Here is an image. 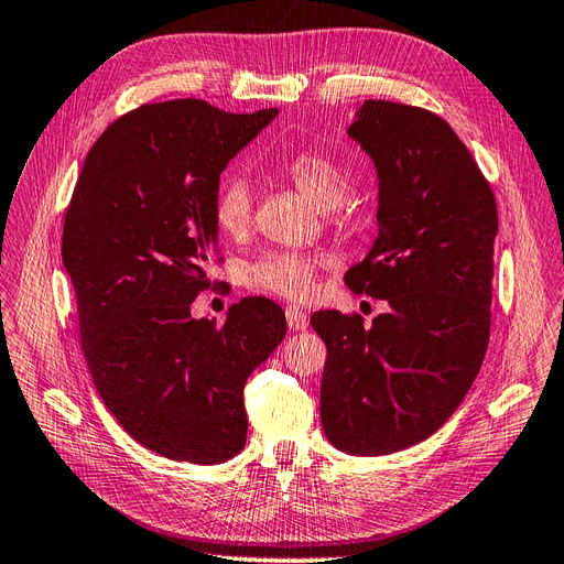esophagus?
<instances>
[{"instance_id":"obj_1","label":"esophagus","mask_w":564,"mask_h":564,"mask_svg":"<svg viewBox=\"0 0 564 564\" xmlns=\"http://www.w3.org/2000/svg\"><path fill=\"white\" fill-rule=\"evenodd\" d=\"M285 321H288V326H291V330H304L310 326V316H307V312L304 310H300V307H288L285 310Z\"/></svg>"}]
</instances>
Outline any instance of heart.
<instances>
[{"instance_id": "heart-1", "label": "heart", "mask_w": 564, "mask_h": 564, "mask_svg": "<svg viewBox=\"0 0 564 564\" xmlns=\"http://www.w3.org/2000/svg\"><path fill=\"white\" fill-rule=\"evenodd\" d=\"M285 176L321 210L340 205L347 193L343 170L321 153H300L285 165ZM213 217L221 236L240 238L252 224V193L246 180L231 176L217 191ZM318 260L293 250H269L243 267V283L252 291H264L288 300H304L314 291Z\"/></svg>"}]
</instances>
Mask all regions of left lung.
<instances>
[{
	"label": "left lung",
	"mask_w": 564,
	"mask_h": 564,
	"mask_svg": "<svg viewBox=\"0 0 564 564\" xmlns=\"http://www.w3.org/2000/svg\"><path fill=\"white\" fill-rule=\"evenodd\" d=\"M347 137L373 160L378 236L345 281L388 300L361 316L316 312L326 343L321 423L351 456H388L437 432L485 361L491 326V186L440 116L404 104L366 101Z\"/></svg>",
	"instance_id": "left-lung-1"
}]
</instances>
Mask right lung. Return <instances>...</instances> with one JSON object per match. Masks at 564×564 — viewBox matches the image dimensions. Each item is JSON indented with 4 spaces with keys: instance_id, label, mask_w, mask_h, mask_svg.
<instances>
[{
    "instance_id": "right-lung-1",
    "label": "right lung",
    "mask_w": 564,
    "mask_h": 564,
    "mask_svg": "<svg viewBox=\"0 0 564 564\" xmlns=\"http://www.w3.org/2000/svg\"><path fill=\"white\" fill-rule=\"evenodd\" d=\"M279 116L198 99L141 106L96 139L63 224V267L96 392L127 434L170 460L215 465L246 446L243 388L285 337L246 297L224 326L193 318L219 229V174Z\"/></svg>"
}]
</instances>
